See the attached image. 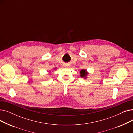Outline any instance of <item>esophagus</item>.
<instances>
[{
	"instance_id": "1",
	"label": "esophagus",
	"mask_w": 133,
	"mask_h": 133,
	"mask_svg": "<svg viewBox=\"0 0 133 133\" xmlns=\"http://www.w3.org/2000/svg\"><path fill=\"white\" fill-rule=\"evenodd\" d=\"M65 67H66V68H68V67H69V66H68V65H66V66H65Z\"/></svg>"
}]
</instances>
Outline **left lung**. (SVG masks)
Listing matches in <instances>:
<instances>
[{
	"label": "left lung",
	"instance_id": "8db88e82",
	"mask_svg": "<svg viewBox=\"0 0 133 133\" xmlns=\"http://www.w3.org/2000/svg\"><path fill=\"white\" fill-rule=\"evenodd\" d=\"M80 76L81 78H84L85 79L87 78V75L88 74V73L87 72V70H85V69H82V70L80 72Z\"/></svg>",
	"mask_w": 133,
	"mask_h": 133
}]
</instances>
